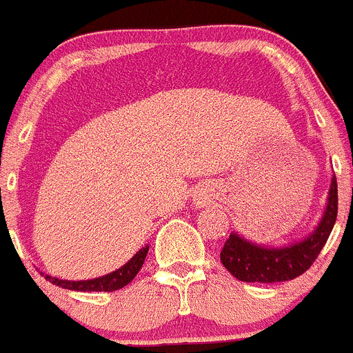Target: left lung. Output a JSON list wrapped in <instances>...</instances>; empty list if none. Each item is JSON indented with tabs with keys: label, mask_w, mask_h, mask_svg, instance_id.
Here are the masks:
<instances>
[{
	"label": "left lung",
	"mask_w": 353,
	"mask_h": 353,
	"mask_svg": "<svg viewBox=\"0 0 353 353\" xmlns=\"http://www.w3.org/2000/svg\"><path fill=\"white\" fill-rule=\"evenodd\" d=\"M338 216V183L332 176L327 205L317 228L301 242L288 247H265L249 242L233 232L221 251V263L235 279L242 282L292 281L314 265L322 247L327 242Z\"/></svg>",
	"instance_id": "1"
}]
</instances>
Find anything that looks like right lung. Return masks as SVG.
<instances>
[{
  "mask_svg": "<svg viewBox=\"0 0 353 353\" xmlns=\"http://www.w3.org/2000/svg\"><path fill=\"white\" fill-rule=\"evenodd\" d=\"M148 249L150 245L143 247L137 254H134V258L130 261L125 263L121 268L114 270V272L108 273V275L97 276V279H90V281H62V279H55V276L45 275L48 282L59 285L62 289H69V291H81V292H111L118 291V289L125 288L127 284H130L134 281V276L137 275V272L143 266L144 259H146Z\"/></svg>",
  "mask_w": 353,
  "mask_h": 353,
  "instance_id": "1",
  "label": "right lung"
}]
</instances>
